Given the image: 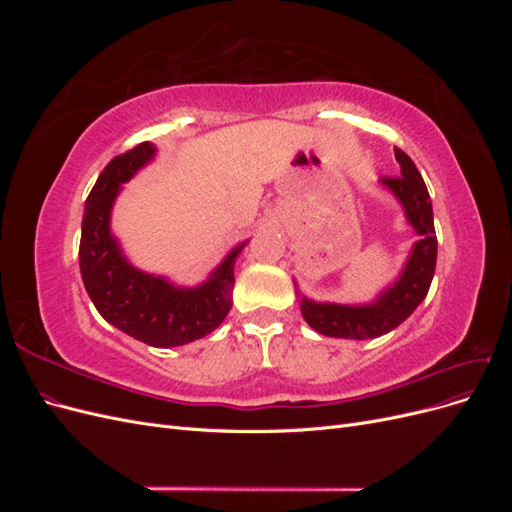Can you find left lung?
<instances>
[{"instance_id": "left-lung-1", "label": "left lung", "mask_w": 512, "mask_h": 512, "mask_svg": "<svg viewBox=\"0 0 512 512\" xmlns=\"http://www.w3.org/2000/svg\"><path fill=\"white\" fill-rule=\"evenodd\" d=\"M399 177H382L380 185L399 200L408 224L416 230L418 241L406 260L397 282L378 294L367 305L316 303L301 297V314L314 331L342 339H374L399 327L427 297L433 271H436L438 239L433 228V209L427 185L414 162L395 147Z\"/></svg>"}]
</instances>
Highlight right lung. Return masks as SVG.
<instances>
[{
    "mask_svg": "<svg viewBox=\"0 0 512 512\" xmlns=\"http://www.w3.org/2000/svg\"><path fill=\"white\" fill-rule=\"evenodd\" d=\"M153 156L156 145L141 143L106 164L85 200L79 265L89 299L106 322L147 346L173 348L209 335L228 316L235 260L245 243L194 288L132 267L111 232V211L121 183L130 181Z\"/></svg>",
    "mask_w": 512,
    "mask_h": 512,
    "instance_id": "obj_1",
    "label": "right lung"
}]
</instances>
